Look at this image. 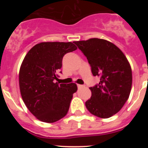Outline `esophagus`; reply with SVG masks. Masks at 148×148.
<instances>
[{
    "mask_svg": "<svg viewBox=\"0 0 148 148\" xmlns=\"http://www.w3.org/2000/svg\"><path fill=\"white\" fill-rule=\"evenodd\" d=\"M77 86H78V88H82V87H84V86H83V85H80V84H77Z\"/></svg>",
    "mask_w": 148,
    "mask_h": 148,
    "instance_id": "esophagus-1",
    "label": "esophagus"
}]
</instances>
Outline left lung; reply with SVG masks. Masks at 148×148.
Here are the masks:
<instances>
[{"label": "left lung", "instance_id": "1", "mask_svg": "<svg viewBox=\"0 0 148 148\" xmlns=\"http://www.w3.org/2000/svg\"><path fill=\"white\" fill-rule=\"evenodd\" d=\"M74 44L87 58L93 75L100 76L99 84L90 88L92 96L86 101V108L99 118L113 116L130 97L132 85L130 62L117 46L106 40L91 38Z\"/></svg>", "mask_w": 148, "mask_h": 148}]
</instances>
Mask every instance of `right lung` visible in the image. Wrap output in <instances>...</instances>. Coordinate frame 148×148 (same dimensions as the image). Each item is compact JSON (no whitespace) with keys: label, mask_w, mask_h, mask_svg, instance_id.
I'll return each instance as SVG.
<instances>
[{"label":"right lung","mask_w":148,"mask_h":148,"mask_svg":"<svg viewBox=\"0 0 148 148\" xmlns=\"http://www.w3.org/2000/svg\"><path fill=\"white\" fill-rule=\"evenodd\" d=\"M76 49L70 42H45L37 44L25 55L18 75L20 92L28 109L40 121L53 123L67 115L77 86L54 81L64 54Z\"/></svg>","instance_id":"add662e5"}]
</instances>
